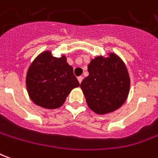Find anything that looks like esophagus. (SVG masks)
I'll return each mask as SVG.
<instances>
[{"label":"esophagus","instance_id":"esophagus-1","mask_svg":"<svg viewBox=\"0 0 158 158\" xmlns=\"http://www.w3.org/2000/svg\"><path fill=\"white\" fill-rule=\"evenodd\" d=\"M77 80H78V81H79V82L81 83V81L83 80V77H78V78H77Z\"/></svg>","mask_w":158,"mask_h":158}]
</instances>
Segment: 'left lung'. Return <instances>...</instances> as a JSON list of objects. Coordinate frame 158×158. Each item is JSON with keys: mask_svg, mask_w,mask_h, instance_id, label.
<instances>
[{"mask_svg": "<svg viewBox=\"0 0 158 158\" xmlns=\"http://www.w3.org/2000/svg\"><path fill=\"white\" fill-rule=\"evenodd\" d=\"M88 77L81 88L88 107L99 115L119 109L126 101L130 88V78L123 61L115 53L92 59L88 66Z\"/></svg>", "mask_w": 158, "mask_h": 158, "instance_id": "1", "label": "left lung"}]
</instances>
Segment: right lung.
<instances>
[{
  "mask_svg": "<svg viewBox=\"0 0 158 158\" xmlns=\"http://www.w3.org/2000/svg\"><path fill=\"white\" fill-rule=\"evenodd\" d=\"M80 86L73 73V67L66 57L56 58L45 51L35 59L26 75V88L31 99L47 109H57L66 99L70 91Z\"/></svg>",
  "mask_w": 158,
  "mask_h": 158,
  "instance_id": "obj_1",
  "label": "right lung"
}]
</instances>
